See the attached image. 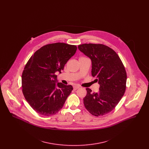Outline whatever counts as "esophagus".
<instances>
[{"label":"esophagus","mask_w":149,"mask_h":149,"mask_svg":"<svg viewBox=\"0 0 149 149\" xmlns=\"http://www.w3.org/2000/svg\"><path fill=\"white\" fill-rule=\"evenodd\" d=\"M79 88H80V86H78V85H75V86H73V88H74V91H76L77 89H78Z\"/></svg>","instance_id":"1"}]
</instances>
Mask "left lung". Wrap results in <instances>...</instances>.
Returning <instances> with one entry per match:
<instances>
[{"label":"left lung","instance_id":"obj_1","mask_svg":"<svg viewBox=\"0 0 149 149\" xmlns=\"http://www.w3.org/2000/svg\"><path fill=\"white\" fill-rule=\"evenodd\" d=\"M78 49L92 61V75L97 78L99 91L86 88L84 104L89 113L101 116L111 112L126 90L127 74L120 57L110 47L102 44H83Z\"/></svg>","mask_w":149,"mask_h":149}]
</instances>
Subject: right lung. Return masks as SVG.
Returning a JSON list of instances; mask_svg holds the SVG:
<instances>
[{"instance_id": "right-lung-1", "label": "right lung", "mask_w": 149, "mask_h": 149, "mask_svg": "<svg viewBox=\"0 0 149 149\" xmlns=\"http://www.w3.org/2000/svg\"><path fill=\"white\" fill-rule=\"evenodd\" d=\"M77 50L75 45L65 43L46 45L31 57L22 76V92L30 106L45 116L57 113L71 93V85L57 80L68 61Z\"/></svg>"}]
</instances>
